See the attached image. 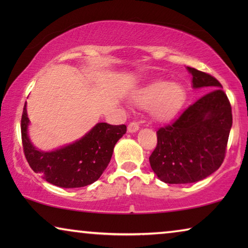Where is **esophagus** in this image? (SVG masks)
Here are the masks:
<instances>
[{"mask_svg":"<svg viewBox=\"0 0 248 248\" xmlns=\"http://www.w3.org/2000/svg\"><path fill=\"white\" fill-rule=\"evenodd\" d=\"M139 129H140L139 124L136 123V121H132V123H130L128 124V132H130V133L137 132Z\"/></svg>","mask_w":248,"mask_h":248,"instance_id":"1","label":"esophagus"}]
</instances>
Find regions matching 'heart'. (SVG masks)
Returning <instances> with one entry per match:
<instances>
[{
    "instance_id": "b5f03b06",
    "label": "heart",
    "mask_w": 248,
    "mask_h": 248,
    "mask_svg": "<svg viewBox=\"0 0 248 248\" xmlns=\"http://www.w3.org/2000/svg\"><path fill=\"white\" fill-rule=\"evenodd\" d=\"M186 99L184 87L178 83L158 79L137 91L132 103L138 107L150 108L153 118L166 123L178 114Z\"/></svg>"
}]
</instances>
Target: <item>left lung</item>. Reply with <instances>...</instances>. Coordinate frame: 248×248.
<instances>
[{
  "instance_id": "obj_1",
  "label": "left lung",
  "mask_w": 248,
  "mask_h": 248,
  "mask_svg": "<svg viewBox=\"0 0 248 248\" xmlns=\"http://www.w3.org/2000/svg\"><path fill=\"white\" fill-rule=\"evenodd\" d=\"M192 87L208 94L188 107L173 124L157 130V145L150 156L155 175L166 184H191L219 169L225 156L232 108L216 78L187 66Z\"/></svg>"
}]
</instances>
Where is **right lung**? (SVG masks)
<instances>
[{"mask_svg":"<svg viewBox=\"0 0 248 248\" xmlns=\"http://www.w3.org/2000/svg\"><path fill=\"white\" fill-rule=\"evenodd\" d=\"M28 125L25 103L20 124L25 156L35 173L62 188H79L96 182L110 162L116 143L127 131L124 124L98 123L73 143L46 152L31 143Z\"/></svg>","mask_w":248,"mask_h":248,"instance_id":"1","label":"right lung"}]
</instances>
